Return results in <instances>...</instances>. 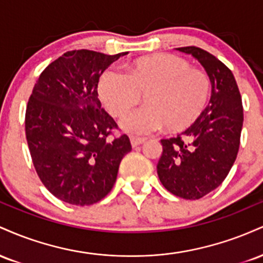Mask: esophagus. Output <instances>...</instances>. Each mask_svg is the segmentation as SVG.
<instances>
[{
  "instance_id": "34e87169",
  "label": "esophagus",
  "mask_w": 263,
  "mask_h": 263,
  "mask_svg": "<svg viewBox=\"0 0 263 263\" xmlns=\"http://www.w3.org/2000/svg\"><path fill=\"white\" fill-rule=\"evenodd\" d=\"M129 140H131L132 147H137V146H140L141 143H143V142L146 141V138L136 137V136H131V138H129Z\"/></svg>"
}]
</instances>
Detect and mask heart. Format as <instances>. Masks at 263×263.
Listing matches in <instances>:
<instances>
[{
	"mask_svg": "<svg viewBox=\"0 0 263 263\" xmlns=\"http://www.w3.org/2000/svg\"><path fill=\"white\" fill-rule=\"evenodd\" d=\"M98 91L112 116H121L146 92L147 104L126 114L120 126L128 134L148 135L164 125L170 129L189 126L206 105L210 79L179 57L158 54L138 60L129 73L108 66L100 75Z\"/></svg>",
	"mask_w": 263,
	"mask_h": 263,
	"instance_id": "b5f03b06",
	"label": "heart"
}]
</instances>
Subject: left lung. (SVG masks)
Instances as JSON below:
<instances>
[{"label":"left lung","instance_id":"obj_1","mask_svg":"<svg viewBox=\"0 0 263 263\" xmlns=\"http://www.w3.org/2000/svg\"><path fill=\"white\" fill-rule=\"evenodd\" d=\"M177 49L192 54L204 66L211 81V98L182 134L161 140L163 152L157 173L172 194L195 200L228 177L240 147L243 107L234 74L224 63L198 47Z\"/></svg>","mask_w":263,"mask_h":263}]
</instances>
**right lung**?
I'll list each match as a JSON object with an SVG mask.
<instances>
[{
  "instance_id": "right-lung-1",
  "label": "right lung",
  "mask_w": 263,
  "mask_h": 263,
  "mask_svg": "<svg viewBox=\"0 0 263 263\" xmlns=\"http://www.w3.org/2000/svg\"><path fill=\"white\" fill-rule=\"evenodd\" d=\"M126 53L70 50L39 75L27 104L26 138L44 186L60 200L91 205L110 193L121 159L132 149L128 136L101 107L102 71Z\"/></svg>"
}]
</instances>
